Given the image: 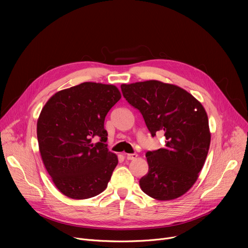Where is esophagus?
Instances as JSON below:
<instances>
[{
    "label": "esophagus",
    "instance_id": "obj_1",
    "mask_svg": "<svg viewBox=\"0 0 248 248\" xmlns=\"http://www.w3.org/2000/svg\"><path fill=\"white\" fill-rule=\"evenodd\" d=\"M137 158H138V155H137V154H126V155H125V159H126V160H129V161L136 160Z\"/></svg>",
    "mask_w": 248,
    "mask_h": 248
}]
</instances>
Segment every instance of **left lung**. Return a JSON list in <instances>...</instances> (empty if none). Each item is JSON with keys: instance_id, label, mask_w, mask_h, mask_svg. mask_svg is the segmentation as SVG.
I'll return each instance as SVG.
<instances>
[{"instance_id": "8db88e82", "label": "left lung", "mask_w": 248, "mask_h": 248, "mask_svg": "<svg viewBox=\"0 0 248 248\" xmlns=\"http://www.w3.org/2000/svg\"><path fill=\"white\" fill-rule=\"evenodd\" d=\"M129 104L144 117L152 136L163 134L166 145L146 154L149 172L140 180L148 196L170 201L196 183L209 151L211 133L201 102L178 85L159 80L122 84Z\"/></svg>"}]
</instances>
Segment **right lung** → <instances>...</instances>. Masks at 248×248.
I'll return each instance as SVG.
<instances>
[{
  "label": "right lung",
  "instance_id": "1",
  "mask_svg": "<svg viewBox=\"0 0 248 248\" xmlns=\"http://www.w3.org/2000/svg\"><path fill=\"white\" fill-rule=\"evenodd\" d=\"M122 97L113 84L83 82L58 91L37 121L41 159L56 188L71 199H88L107 189L119 160L104 142V119ZM101 141L94 144L93 139Z\"/></svg>",
  "mask_w": 248,
  "mask_h": 248
}]
</instances>
